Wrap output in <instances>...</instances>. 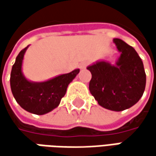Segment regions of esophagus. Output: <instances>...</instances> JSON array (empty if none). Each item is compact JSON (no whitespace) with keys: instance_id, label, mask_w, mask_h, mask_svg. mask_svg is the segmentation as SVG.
Returning <instances> with one entry per match:
<instances>
[{"instance_id":"1","label":"esophagus","mask_w":156,"mask_h":156,"mask_svg":"<svg viewBox=\"0 0 156 156\" xmlns=\"http://www.w3.org/2000/svg\"><path fill=\"white\" fill-rule=\"evenodd\" d=\"M87 63L86 62H81V64H80V66H79V68L81 69H85L86 67H87Z\"/></svg>"}]
</instances>
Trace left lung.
Returning a JSON list of instances; mask_svg holds the SVG:
<instances>
[{
	"label": "left lung",
	"mask_w": 156,
	"mask_h": 156,
	"mask_svg": "<svg viewBox=\"0 0 156 156\" xmlns=\"http://www.w3.org/2000/svg\"><path fill=\"white\" fill-rule=\"evenodd\" d=\"M121 53L115 65L97 62L87 69L91 72L89 91L98 104L112 111H122L141 99L146 86L142 61L135 48L122 40H113Z\"/></svg>",
	"instance_id": "8db88e82"
}]
</instances>
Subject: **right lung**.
<instances>
[{"mask_svg": "<svg viewBox=\"0 0 156 156\" xmlns=\"http://www.w3.org/2000/svg\"><path fill=\"white\" fill-rule=\"evenodd\" d=\"M27 48L28 46L19 53L12 67L11 90L15 101L23 109L35 115H45L59 106L69 84L79 74L80 69L43 82L27 81L21 71L23 57Z\"/></svg>", "mask_w": 156, "mask_h": 156, "instance_id": "right-lung-1", "label": "right lung"}]
</instances>
